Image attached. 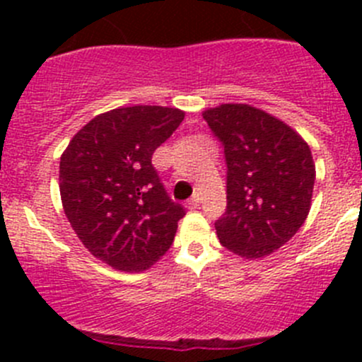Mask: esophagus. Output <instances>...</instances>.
<instances>
[{"label":"esophagus","instance_id":"1","mask_svg":"<svg viewBox=\"0 0 362 362\" xmlns=\"http://www.w3.org/2000/svg\"><path fill=\"white\" fill-rule=\"evenodd\" d=\"M199 203H202V196L194 194L187 204H189V208H196V206H199Z\"/></svg>","mask_w":362,"mask_h":362}]
</instances>
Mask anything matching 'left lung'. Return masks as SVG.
<instances>
[{
    "instance_id": "obj_1",
    "label": "left lung",
    "mask_w": 362,
    "mask_h": 362,
    "mask_svg": "<svg viewBox=\"0 0 362 362\" xmlns=\"http://www.w3.org/2000/svg\"><path fill=\"white\" fill-rule=\"evenodd\" d=\"M224 145L228 208L215 222L233 254L261 259L279 250L305 224L312 206L315 163L298 131L245 103L203 112Z\"/></svg>"
}]
</instances>
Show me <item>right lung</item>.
Here are the masks:
<instances>
[{
	"mask_svg": "<svg viewBox=\"0 0 362 362\" xmlns=\"http://www.w3.org/2000/svg\"><path fill=\"white\" fill-rule=\"evenodd\" d=\"M178 108L120 107L71 138L59 191L73 231L94 257L120 272H145L173 243L180 204L168 198L152 154L180 126Z\"/></svg>",
	"mask_w": 362,
	"mask_h": 362,
	"instance_id": "right-lung-1",
	"label": "right lung"
}]
</instances>
